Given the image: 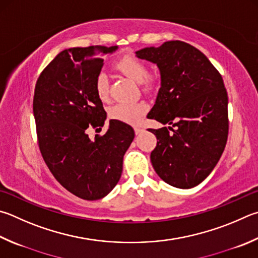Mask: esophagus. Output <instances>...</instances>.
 I'll return each mask as SVG.
<instances>
[{
    "label": "esophagus",
    "instance_id": "1",
    "mask_svg": "<svg viewBox=\"0 0 258 258\" xmlns=\"http://www.w3.org/2000/svg\"><path fill=\"white\" fill-rule=\"evenodd\" d=\"M134 132H135V134H140L143 132V130L141 127H134Z\"/></svg>",
    "mask_w": 258,
    "mask_h": 258
}]
</instances>
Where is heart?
Returning a JSON list of instances; mask_svg holds the SVG:
<instances>
[{
	"label": "heart",
	"instance_id": "heart-1",
	"mask_svg": "<svg viewBox=\"0 0 258 258\" xmlns=\"http://www.w3.org/2000/svg\"><path fill=\"white\" fill-rule=\"evenodd\" d=\"M115 69L132 80L142 84L143 90L152 91L158 86L156 76H149L148 64L133 54H125L115 63ZM95 89L101 100H107L109 96V81L107 74L100 72L95 80ZM148 107L144 102L120 101L109 108V116L113 119L127 124H137L145 114Z\"/></svg>",
	"mask_w": 258,
	"mask_h": 258
}]
</instances>
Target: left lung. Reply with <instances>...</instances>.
<instances>
[{
	"instance_id": "obj_1",
	"label": "left lung",
	"mask_w": 258,
	"mask_h": 258,
	"mask_svg": "<svg viewBox=\"0 0 258 258\" xmlns=\"http://www.w3.org/2000/svg\"><path fill=\"white\" fill-rule=\"evenodd\" d=\"M135 54L157 64L161 76L148 118L172 125L149 128L157 138L150 157L154 170L177 188L198 186L217 166L227 144L228 95L221 74L202 51L180 40Z\"/></svg>"
}]
</instances>
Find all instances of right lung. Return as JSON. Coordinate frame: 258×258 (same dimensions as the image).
<instances>
[{
  "label": "right lung",
  "instance_id": "add662e5",
  "mask_svg": "<svg viewBox=\"0 0 258 258\" xmlns=\"http://www.w3.org/2000/svg\"><path fill=\"white\" fill-rule=\"evenodd\" d=\"M116 49L89 46L60 51L35 87L32 107L41 156L64 188L88 201L105 198L116 186L134 139V130L116 119L95 140L87 133L91 126L101 131L106 120L95 80L104 65L101 56Z\"/></svg>",
  "mask_w": 258,
  "mask_h": 258
}]
</instances>
